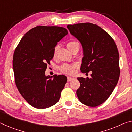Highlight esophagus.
Listing matches in <instances>:
<instances>
[{
    "instance_id": "esophagus-1",
    "label": "esophagus",
    "mask_w": 132,
    "mask_h": 132,
    "mask_svg": "<svg viewBox=\"0 0 132 132\" xmlns=\"http://www.w3.org/2000/svg\"><path fill=\"white\" fill-rule=\"evenodd\" d=\"M73 80H74V78L70 77H68V81H70Z\"/></svg>"
}]
</instances>
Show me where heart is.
I'll list each match as a JSON object with an SVG mask.
<instances>
[{
    "instance_id": "obj_1",
    "label": "heart",
    "mask_w": 132,
    "mask_h": 132,
    "mask_svg": "<svg viewBox=\"0 0 132 132\" xmlns=\"http://www.w3.org/2000/svg\"><path fill=\"white\" fill-rule=\"evenodd\" d=\"M77 44H79L78 42H76V41H71L69 42L67 44V47L68 48V49L71 48V47H73V46L76 45ZM56 52V49L55 50V52ZM77 68V65L76 64H67V63H64L62 64L61 66H60L59 68V70H61V72L63 73H64V74L66 75H73L75 73V69Z\"/></svg>"
}]
</instances>
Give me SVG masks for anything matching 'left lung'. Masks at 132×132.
Here are the masks:
<instances>
[{"mask_svg": "<svg viewBox=\"0 0 132 132\" xmlns=\"http://www.w3.org/2000/svg\"><path fill=\"white\" fill-rule=\"evenodd\" d=\"M70 34L79 40L83 50L81 72L91 71V78L78 77L76 91L79 101L95 107L108 99L118 83L120 75L119 56L112 37L96 24L90 23L68 25Z\"/></svg>", "mask_w": 132, "mask_h": 132, "instance_id": "8db88e82", "label": "left lung"}]
</instances>
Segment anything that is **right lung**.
Here are the masks:
<instances>
[{
    "label": "right lung",
    "instance_id": "right-lung-1",
    "mask_svg": "<svg viewBox=\"0 0 132 132\" xmlns=\"http://www.w3.org/2000/svg\"><path fill=\"white\" fill-rule=\"evenodd\" d=\"M68 34L57 26H37L24 34L15 50L13 66L18 90L31 106L47 108L59 101L67 81L64 75L46 76L57 42Z\"/></svg>",
    "mask_w": 132,
    "mask_h": 132
}]
</instances>
